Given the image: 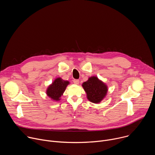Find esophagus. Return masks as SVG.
Listing matches in <instances>:
<instances>
[{
    "label": "esophagus",
    "mask_w": 155,
    "mask_h": 155,
    "mask_svg": "<svg viewBox=\"0 0 155 155\" xmlns=\"http://www.w3.org/2000/svg\"><path fill=\"white\" fill-rule=\"evenodd\" d=\"M73 81H74V83L75 84H78L79 83V82H80L79 80H77V79H74V80H73Z\"/></svg>",
    "instance_id": "obj_1"
}]
</instances>
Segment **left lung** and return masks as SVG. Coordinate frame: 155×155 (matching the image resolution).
<instances>
[{
    "instance_id": "obj_1",
    "label": "left lung",
    "mask_w": 155,
    "mask_h": 155,
    "mask_svg": "<svg viewBox=\"0 0 155 155\" xmlns=\"http://www.w3.org/2000/svg\"><path fill=\"white\" fill-rule=\"evenodd\" d=\"M87 94V98L93 103H99L105 96L107 87L96 77H91L82 84Z\"/></svg>"
}]
</instances>
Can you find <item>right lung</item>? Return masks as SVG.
<instances>
[{"label":"right lung","mask_w":155,"mask_h":155,"mask_svg":"<svg viewBox=\"0 0 155 155\" xmlns=\"http://www.w3.org/2000/svg\"><path fill=\"white\" fill-rule=\"evenodd\" d=\"M69 84V82L68 81L63 80L61 78H56L48 87L47 90V96L53 100H60L61 96Z\"/></svg>","instance_id":"obj_1"}]
</instances>
